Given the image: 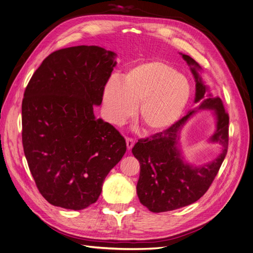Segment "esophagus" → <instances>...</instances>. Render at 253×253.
I'll use <instances>...</instances> for the list:
<instances>
[{
    "instance_id": "34e87169",
    "label": "esophagus",
    "mask_w": 253,
    "mask_h": 253,
    "mask_svg": "<svg viewBox=\"0 0 253 253\" xmlns=\"http://www.w3.org/2000/svg\"><path fill=\"white\" fill-rule=\"evenodd\" d=\"M134 141L132 138H130V137H126V144H127V149L128 150H130V149H132V147L134 146Z\"/></svg>"
}]
</instances>
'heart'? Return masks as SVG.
Segmentation results:
<instances>
[{
	"label": "heart",
	"instance_id": "1",
	"mask_svg": "<svg viewBox=\"0 0 253 253\" xmlns=\"http://www.w3.org/2000/svg\"><path fill=\"white\" fill-rule=\"evenodd\" d=\"M189 82L177 70L161 59L138 62L122 78L112 77L103 91L106 115L114 124L133 116L138 106V119L147 133H160L173 126L188 104Z\"/></svg>",
	"mask_w": 253,
	"mask_h": 253
}]
</instances>
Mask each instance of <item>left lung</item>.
<instances>
[{
    "label": "left lung",
    "instance_id": "1",
    "mask_svg": "<svg viewBox=\"0 0 253 253\" xmlns=\"http://www.w3.org/2000/svg\"><path fill=\"white\" fill-rule=\"evenodd\" d=\"M181 55L196 80L195 103L202 100L199 109H212L217 118L216 131L210 141L219 143L222 151L213 161L200 167L183 162L178 147L179 133L197 110H191L163 132L138 139L132 148V153L141 165L136 193L141 203L152 212L174 211L199 200L210 189L227 153L229 117L223 102L211 93L205 99L208 87L198 74L200 65L189 55Z\"/></svg>",
    "mask_w": 253,
    "mask_h": 253
}]
</instances>
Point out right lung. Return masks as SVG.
<instances>
[{"label": "right lung", "mask_w": 253, "mask_h": 253, "mask_svg": "<svg viewBox=\"0 0 253 253\" xmlns=\"http://www.w3.org/2000/svg\"><path fill=\"white\" fill-rule=\"evenodd\" d=\"M115 57L98 45L60 49L42 62L25 89L24 153L37 189L55 207L80 211L95 203L126 152L125 138L93 115Z\"/></svg>", "instance_id": "1"}]
</instances>
